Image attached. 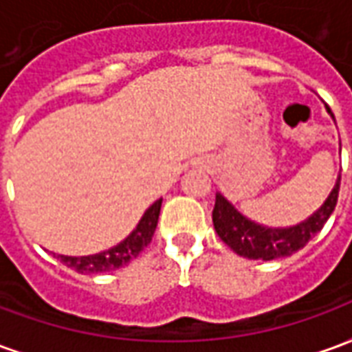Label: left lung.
Instances as JSON below:
<instances>
[{"mask_svg":"<svg viewBox=\"0 0 352 352\" xmlns=\"http://www.w3.org/2000/svg\"><path fill=\"white\" fill-rule=\"evenodd\" d=\"M326 111L333 118L332 111L328 107ZM340 181L341 175H338L332 192L328 194L324 204L318 207L315 213L309 214L305 221L298 222L294 226H287V228H272V226H264L247 219L232 206V201L224 198L221 192H217L213 226L222 241L243 258L277 260L283 256H290L296 251L303 249L311 237L318 234L326 221L330 219L338 204Z\"/></svg>","mask_w":352,"mask_h":352,"instance_id":"left-lung-1","label":"left lung"}]
</instances>
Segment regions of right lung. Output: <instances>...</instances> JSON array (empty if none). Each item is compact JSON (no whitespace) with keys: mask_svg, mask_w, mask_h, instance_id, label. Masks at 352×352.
Returning <instances> with one entry per match:
<instances>
[{"mask_svg":"<svg viewBox=\"0 0 352 352\" xmlns=\"http://www.w3.org/2000/svg\"><path fill=\"white\" fill-rule=\"evenodd\" d=\"M162 199H156L153 206L148 207L145 214L141 217L138 226L131 230V234L120 243L111 247L107 251L96 252V254H88V256H65V254H58L60 262H64L67 267H72L79 273H105L113 272L122 267L133 258H138V254L146 245L153 241L154 232H156V224H158V217H160Z\"/></svg>","mask_w":352,"mask_h":352,"instance_id":"right-lung-1","label":"right lung"}]
</instances>
